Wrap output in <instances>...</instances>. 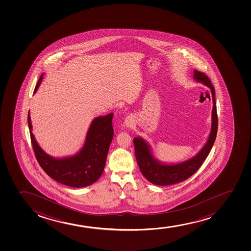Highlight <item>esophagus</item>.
I'll list each match as a JSON object with an SVG mask.
<instances>
[{
    "instance_id": "obj_1",
    "label": "esophagus",
    "mask_w": 251,
    "mask_h": 251,
    "mask_svg": "<svg viewBox=\"0 0 251 251\" xmlns=\"http://www.w3.org/2000/svg\"><path fill=\"white\" fill-rule=\"evenodd\" d=\"M124 123L125 126H131V125H132L133 123H134V121H133L132 117H130V116H129V117H126V120H125Z\"/></svg>"
}]
</instances>
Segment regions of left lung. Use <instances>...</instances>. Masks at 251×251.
Listing matches in <instances>:
<instances>
[{"mask_svg": "<svg viewBox=\"0 0 251 251\" xmlns=\"http://www.w3.org/2000/svg\"><path fill=\"white\" fill-rule=\"evenodd\" d=\"M193 79L204 84L211 90L213 105L209 136L204 146L195 156L177 163H166L160 161L154 156L151 147L146 140L141 136L135 137L133 141L135 145V154L139 168L143 176L153 184L158 186L176 184L189 178L202 166L214 144L218 130V115L214 88L207 75L198 70L193 71Z\"/></svg>", "mask_w": 251, "mask_h": 251, "instance_id": "8db88e82", "label": "left lung"}]
</instances>
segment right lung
Returning a JSON list of instances; mask_svg holds the SVG:
<instances>
[{"label":"right lung","mask_w":251,"mask_h":251,"mask_svg":"<svg viewBox=\"0 0 251 251\" xmlns=\"http://www.w3.org/2000/svg\"><path fill=\"white\" fill-rule=\"evenodd\" d=\"M44 75H41L35 87L37 92ZM113 113L93 120L84 145L74 156L53 157L47 154L35 139L30 112L27 115L29 131L32 148L38 163L44 172L55 181L72 187H84L93 184L104 172L107 154L114 136Z\"/></svg>","instance_id":"obj_1"}]
</instances>
